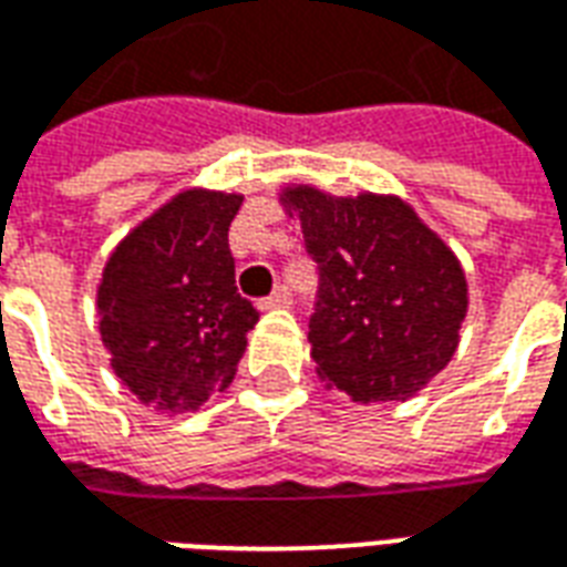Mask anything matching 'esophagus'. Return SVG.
Listing matches in <instances>:
<instances>
[{
  "mask_svg": "<svg viewBox=\"0 0 567 567\" xmlns=\"http://www.w3.org/2000/svg\"><path fill=\"white\" fill-rule=\"evenodd\" d=\"M291 303V295H288V288H276L267 300H260V309L264 312H270V309H282Z\"/></svg>",
  "mask_w": 567,
  "mask_h": 567,
  "instance_id": "esophagus-1",
  "label": "esophagus"
}]
</instances>
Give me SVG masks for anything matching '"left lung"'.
<instances>
[{
    "mask_svg": "<svg viewBox=\"0 0 567 567\" xmlns=\"http://www.w3.org/2000/svg\"><path fill=\"white\" fill-rule=\"evenodd\" d=\"M279 203L319 264L309 319L319 380L361 404L410 401L458 349L462 260L398 194L282 185Z\"/></svg>",
    "mask_w": 567,
    "mask_h": 567,
    "instance_id": "1",
    "label": "left lung"
}]
</instances>
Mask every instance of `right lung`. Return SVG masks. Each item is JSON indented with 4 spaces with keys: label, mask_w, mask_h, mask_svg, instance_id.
I'll list each match as a JSON object with an SVG mask.
<instances>
[{
    "label": "right lung",
    "mask_w": 567,
    "mask_h": 567,
    "mask_svg": "<svg viewBox=\"0 0 567 567\" xmlns=\"http://www.w3.org/2000/svg\"><path fill=\"white\" fill-rule=\"evenodd\" d=\"M243 194L185 187L105 260L96 316L109 364L161 413L197 410L234 382L258 309L236 291L227 230Z\"/></svg>",
    "instance_id": "right-lung-1"
}]
</instances>
